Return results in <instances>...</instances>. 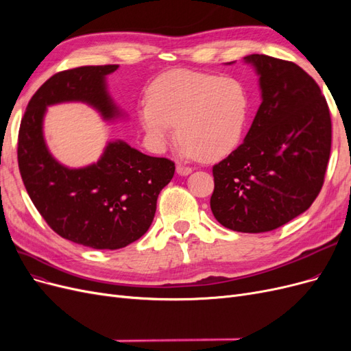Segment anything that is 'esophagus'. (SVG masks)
Here are the masks:
<instances>
[{
	"label": "esophagus",
	"instance_id": "obj_1",
	"mask_svg": "<svg viewBox=\"0 0 351 351\" xmlns=\"http://www.w3.org/2000/svg\"><path fill=\"white\" fill-rule=\"evenodd\" d=\"M177 173L180 176H187L192 173V168L187 167V165H182V164H177Z\"/></svg>",
	"mask_w": 351,
	"mask_h": 351
}]
</instances>
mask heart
<instances>
[{
	"instance_id": "obj_1",
	"label": "heart",
	"mask_w": 351,
	"mask_h": 351,
	"mask_svg": "<svg viewBox=\"0 0 351 351\" xmlns=\"http://www.w3.org/2000/svg\"><path fill=\"white\" fill-rule=\"evenodd\" d=\"M247 107L237 80L178 69L154 82L139 121L155 146L171 142L177 127L183 156L217 161L240 142Z\"/></svg>"
}]
</instances>
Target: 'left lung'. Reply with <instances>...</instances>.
<instances>
[{
    "label": "left lung",
    "mask_w": 351,
    "mask_h": 351,
    "mask_svg": "<svg viewBox=\"0 0 351 351\" xmlns=\"http://www.w3.org/2000/svg\"><path fill=\"white\" fill-rule=\"evenodd\" d=\"M261 76L262 104L244 142L212 167L210 209L221 226L267 232L309 209L331 154L326 99L303 69L263 54L244 58Z\"/></svg>",
    "instance_id": "8db88e82"
}]
</instances>
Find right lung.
Listing matches in <instances>:
<instances>
[{"label": "right lung", "instance_id": "add662e5", "mask_svg": "<svg viewBox=\"0 0 351 351\" xmlns=\"http://www.w3.org/2000/svg\"><path fill=\"white\" fill-rule=\"evenodd\" d=\"M117 67L83 66L51 76L30 98L17 141L19 171L42 218L62 239L98 250L125 247L145 234L176 164L112 142L98 164L69 169L49 155L42 117L47 105L83 101L112 119L119 111L104 79Z\"/></svg>", "mask_w": 351, "mask_h": 351}]
</instances>
